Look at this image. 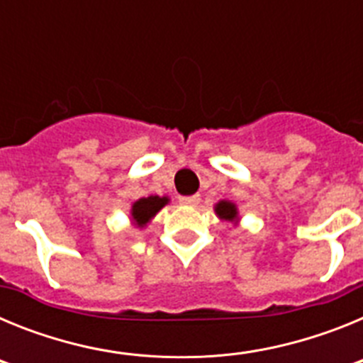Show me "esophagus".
<instances>
[{"label": "esophagus", "mask_w": 363, "mask_h": 363, "mask_svg": "<svg viewBox=\"0 0 363 363\" xmlns=\"http://www.w3.org/2000/svg\"><path fill=\"white\" fill-rule=\"evenodd\" d=\"M200 194H194V196H182L179 198V203L187 205V207H196L200 203Z\"/></svg>", "instance_id": "1"}]
</instances>
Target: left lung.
<instances>
[{
    "instance_id": "1",
    "label": "left lung",
    "mask_w": 363,
    "mask_h": 363,
    "mask_svg": "<svg viewBox=\"0 0 363 363\" xmlns=\"http://www.w3.org/2000/svg\"><path fill=\"white\" fill-rule=\"evenodd\" d=\"M214 213L220 218L221 221H227V223H233L234 227L240 225V213L236 203L229 200H220L214 205Z\"/></svg>"
}]
</instances>
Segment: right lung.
Returning a JSON list of instances; mask_svg holds the SVG:
<instances>
[{"label":"right lung","instance_id":"obj_1","mask_svg":"<svg viewBox=\"0 0 363 363\" xmlns=\"http://www.w3.org/2000/svg\"><path fill=\"white\" fill-rule=\"evenodd\" d=\"M169 201H171L169 196H147L136 200L130 205L129 214L133 225L138 227V229H145L147 223H150L152 218L156 216Z\"/></svg>","mask_w":363,"mask_h":363}]
</instances>
